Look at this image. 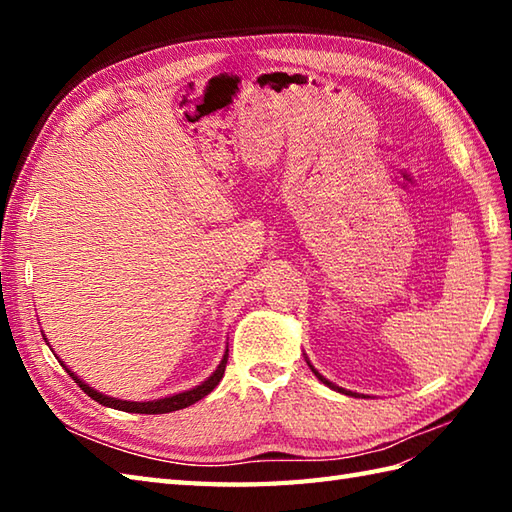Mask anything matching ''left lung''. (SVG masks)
Segmentation results:
<instances>
[{
  "label": "left lung",
  "instance_id": "8db88e82",
  "mask_svg": "<svg viewBox=\"0 0 512 512\" xmlns=\"http://www.w3.org/2000/svg\"><path fill=\"white\" fill-rule=\"evenodd\" d=\"M306 363H308V367L312 369V374L314 376H317L319 380H321V383L323 385H328L330 389H334V391H339V394H345V396H354V398H367L365 394H356V391H350V389H343V387H339V385H334V383H330V380L328 378H325V376H321L319 372H317V369H314V365L308 361V356H306Z\"/></svg>",
  "mask_w": 512,
  "mask_h": 512
}]
</instances>
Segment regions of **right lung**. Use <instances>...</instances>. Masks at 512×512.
<instances>
[{
  "label": "right lung",
  "mask_w": 512,
  "mask_h": 512,
  "mask_svg": "<svg viewBox=\"0 0 512 512\" xmlns=\"http://www.w3.org/2000/svg\"><path fill=\"white\" fill-rule=\"evenodd\" d=\"M46 339V336H43ZM48 343V341H46ZM57 361L61 363V367H65V372H68L72 376V380L76 385H79L85 394H88L92 400L99 402V405L103 407H112V409H118V411H129V413H169V411H178V409H184V407H191L193 402L202 400L204 396H209L211 391L217 387V383H220L222 376H224V369H226V361H228V345L224 350V356L220 365L215 367V372L202 380L200 385H195L187 391H180V394H173V396H165V398H158V400H145V402H136V400H121V398H112V396H105L101 394V391H96L94 387H90L85 380H81L79 376H76L72 369L65 365L61 358L57 356Z\"/></svg>",
  "instance_id": "right-lung-1"
}]
</instances>
